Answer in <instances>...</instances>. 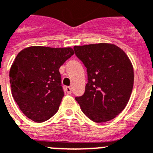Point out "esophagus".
Returning <instances> with one entry per match:
<instances>
[{"instance_id":"1","label":"esophagus","mask_w":153,"mask_h":153,"mask_svg":"<svg viewBox=\"0 0 153 153\" xmlns=\"http://www.w3.org/2000/svg\"><path fill=\"white\" fill-rule=\"evenodd\" d=\"M65 91H66L68 94L72 93V90H71L70 87H65Z\"/></svg>"}]
</instances>
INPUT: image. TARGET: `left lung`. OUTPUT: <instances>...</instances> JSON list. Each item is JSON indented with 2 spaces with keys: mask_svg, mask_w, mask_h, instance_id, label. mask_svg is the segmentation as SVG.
Returning a JSON list of instances; mask_svg holds the SVG:
<instances>
[{
  "mask_svg": "<svg viewBox=\"0 0 153 153\" xmlns=\"http://www.w3.org/2000/svg\"><path fill=\"white\" fill-rule=\"evenodd\" d=\"M73 49L88 73L84 95L75 98L81 111L95 123L113 119L126 107L134 86V69L129 57L114 44H90Z\"/></svg>",
  "mask_w": 153,
  "mask_h": 153,
  "instance_id": "8db88e82",
  "label": "left lung"
}]
</instances>
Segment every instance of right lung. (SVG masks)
<instances>
[{"label": "right lung", "instance_id": "right-lung-1", "mask_svg": "<svg viewBox=\"0 0 153 153\" xmlns=\"http://www.w3.org/2000/svg\"><path fill=\"white\" fill-rule=\"evenodd\" d=\"M73 50L30 46L15 58L10 72L11 89L19 109L30 120L42 123L56 114L64 91L59 68Z\"/></svg>", "mask_w": 153, "mask_h": 153}]
</instances>
